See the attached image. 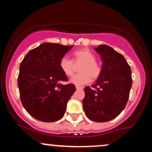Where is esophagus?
<instances>
[{
    "label": "esophagus",
    "instance_id": "obj_1",
    "mask_svg": "<svg viewBox=\"0 0 152 152\" xmlns=\"http://www.w3.org/2000/svg\"><path fill=\"white\" fill-rule=\"evenodd\" d=\"M76 90H81V89H82V87H81V86H76Z\"/></svg>",
    "mask_w": 152,
    "mask_h": 152
}]
</instances>
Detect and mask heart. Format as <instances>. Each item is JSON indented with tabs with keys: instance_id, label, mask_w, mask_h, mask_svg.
<instances>
[{
	"instance_id": "obj_1",
	"label": "heart",
	"mask_w": 152,
	"mask_h": 152,
	"mask_svg": "<svg viewBox=\"0 0 152 152\" xmlns=\"http://www.w3.org/2000/svg\"><path fill=\"white\" fill-rule=\"evenodd\" d=\"M95 55L87 48H82L73 53V61L67 57H63L59 61L61 71L66 76H71L74 74V63L82 62L79 71L81 73L74 75L70 82L76 86L86 84L93 80L97 79L102 73V67L96 62Z\"/></svg>"
}]
</instances>
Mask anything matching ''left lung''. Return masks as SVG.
I'll return each mask as SVG.
<instances>
[{
    "label": "left lung",
    "mask_w": 152,
    "mask_h": 152,
    "mask_svg": "<svg viewBox=\"0 0 152 152\" xmlns=\"http://www.w3.org/2000/svg\"><path fill=\"white\" fill-rule=\"evenodd\" d=\"M95 50L102 61V73L93 88H84L83 108L89 119L106 122L124 109L132 85V71L123 55L111 47L99 45Z\"/></svg>",
    "instance_id": "obj_1"
}]
</instances>
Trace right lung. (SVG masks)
<instances>
[{"label": "right lung", "instance_id": "1", "mask_svg": "<svg viewBox=\"0 0 152 152\" xmlns=\"http://www.w3.org/2000/svg\"><path fill=\"white\" fill-rule=\"evenodd\" d=\"M73 46L43 43L31 50L20 63L18 77L20 101L27 112L39 121L61 119L76 91L74 84L61 83L68 78L59 67L61 58Z\"/></svg>", "mask_w": 152, "mask_h": 152}]
</instances>
